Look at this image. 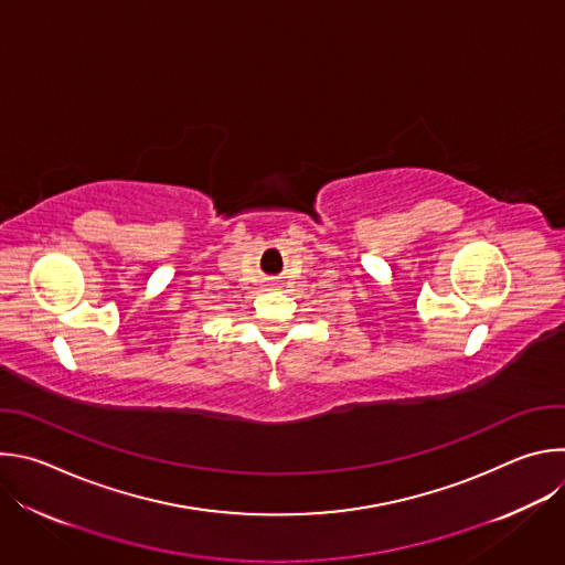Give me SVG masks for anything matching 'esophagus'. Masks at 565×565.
<instances>
[{"label":"esophagus","mask_w":565,"mask_h":565,"mask_svg":"<svg viewBox=\"0 0 565 565\" xmlns=\"http://www.w3.org/2000/svg\"><path fill=\"white\" fill-rule=\"evenodd\" d=\"M270 286H277V284H270Z\"/></svg>","instance_id":"1"}]
</instances>
